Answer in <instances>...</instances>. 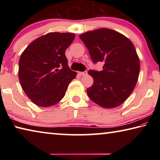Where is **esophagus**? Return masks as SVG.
Masks as SVG:
<instances>
[{
  "mask_svg": "<svg viewBox=\"0 0 160 160\" xmlns=\"http://www.w3.org/2000/svg\"><path fill=\"white\" fill-rule=\"evenodd\" d=\"M87 74H88V72H87V71H84V72H80V75H86Z\"/></svg>",
  "mask_w": 160,
  "mask_h": 160,
  "instance_id": "esophagus-1",
  "label": "esophagus"
}]
</instances>
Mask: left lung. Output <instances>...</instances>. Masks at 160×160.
Segmentation results:
<instances>
[{
  "label": "left lung",
  "instance_id": "obj_1",
  "mask_svg": "<svg viewBox=\"0 0 160 160\" xmlns=\"http://www.w3.org/2000/svg\"><path fill=\"white\" fill-rule=\"evenodd\" d=\"M94 63L102 62L103 70H90L94 82L87 89L90 99L107 109L126 101L138 79L140 61L131 40L119 32L102 28L80 36Z\"/></svg>",
  "mask_w": 160,
  "mask_h": 160
}]
</instances>
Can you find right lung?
I'll list each match as a JSON object with an SVG mask.
<instances>
[{"mask_svg": "<svg viewBox=\"0 0 160 160\" xmlns=\"http://www.w3.org/2000/svg\"><path fill=\"white\" fill-rule=\"evenodd\" d=\"M74 39L72 33L50 32L34 40L21 54L19 80L27 96L37 106L57 104L76 77L65 55Z\"/></svg>", "mask_w": 160, "mask_h": 160, "instance_id": "right-lung-1", "label": "right lung"}]
</instances>
